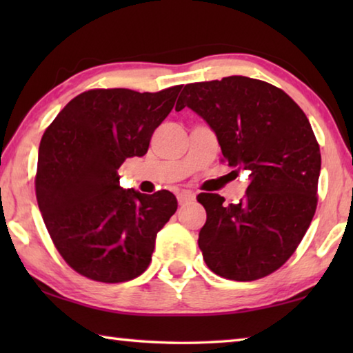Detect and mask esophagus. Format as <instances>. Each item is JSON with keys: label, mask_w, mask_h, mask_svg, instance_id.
<instances>
[{"label": "esophagus", "mask_w": 353, "mask_h": 353, "mask_svg": "<svg viewBox=\"0 0 353 353\" xmlns=\"http://www.w3.org/2000/svg\"><path fill=\"white\" fill-rule=\"evenodd\" d=\"M177 201L181 205L188 204V202L194 201V193H191V191H181V193L177 194Z\"/></svg>", "instance_id": "obj_1"}]
</instances>
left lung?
<instances>
[{"mask_svg":"<svg viewBox=\"0 0 353 353\" xmlns=\"http://www.w3.org/2000/svg\"><path fill=\"white\" fill-rule=\"evenodd\" d=\"M183 107L205 119L229 166L249 171L238 204L198 196L207 266L236 282L270 276L294 254L318 205L321 152L308 118L283 90L246 76L188 83L176 110Z\"/></svg>","mask_w":353,"mask_h":353,"instance_id":"1","label":"left lung"}]
</instances>
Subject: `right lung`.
Instances as JSON below:
<instances>
[{
	"label": "right lung",
	"instance_id": "1",
	"mask_svg": "<svg viewBox=\"0 0 353 353\" xmlns=\"http://www.w3.org/2000/svg\"><path fill=\"white\" fill-rule=\"evenodd\" d=\"M182 85L157 93L97 88L77 94L41 137L35 196L52 243L81 276L128 282L146 271L176 196L123 190L118 168L148 152Z\"/></svg>",
	"mask_w": 353,
	"mask_h": 353
}]
</instances>
